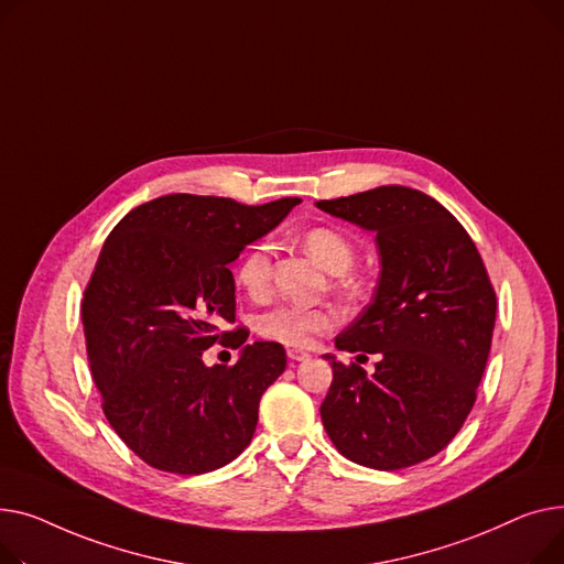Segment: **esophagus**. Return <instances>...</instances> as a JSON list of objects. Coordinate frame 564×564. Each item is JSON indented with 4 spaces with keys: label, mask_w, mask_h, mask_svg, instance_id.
<instances>
[{
    "label": "esophagus",
    "mask_w": 564,
    "mask_h": 564,
    "mask_svg": "<svg viewBox=\"0 0 564 564\" xmlns=\"http://www.w3.org/2000/svg\"><path fill=\"white\" fill-rule=\"evenodd\" d=\"M286 355H289V359H291V361H307V359H310V352H305V350H297V348H289V350H286Z\"/></svg>",
    "instance_id": "1"
}]
</instances>
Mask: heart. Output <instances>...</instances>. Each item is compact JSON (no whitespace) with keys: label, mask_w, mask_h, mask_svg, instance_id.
I'll list each match as a JSON object with an SVG mask.
<instances>
[{"label":"heart","mask_w":564,"mask_h":564,"mask_svg":"<svg viewBox=\"0 0 564 564\" xmlns=\"http://www.w3.org/2000/svg\"><path fill=\"white\" fill-rule=\"evenodd\" d=\"M305 250L321 263V267L337 275L339 284H348L346 271L355 263V243L341 229L329 225L310 227L303 235ZM237 284L250 297H263L271 289L273 278V248L269 241L250 246L235 269ZM337 325L335 310L327 307H305L295 303H282L263 312L257 321V333L267 339L280 341L284 346H307L316 335L327 333Z\"/></svg>","instance_id":"b5f03b06"}]
</instances>
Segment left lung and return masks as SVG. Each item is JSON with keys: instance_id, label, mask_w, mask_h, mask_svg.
I'll list each match as a JSON object with an SVG mask.
<instances>
[{"instance_id": "obj_1", "label": "left lung", "mask_w": 564, "mask_h": 564, "mask_svg": "<svg viewBox=\"0 0 564 564\" xmlns=\"http://www.w3.org/2000/svg\"><path fill=\"white\" fill-rule=\"evenodd\" d=\"M316 207L376 231L380 252L371 303L335 339L380 361L369 376L323 355L333 367L325 433L361 467L419 465L448 446L476 403L496 321L482 257L457 218L416 188L378 186Z\"/></svg>"}]
</instances>
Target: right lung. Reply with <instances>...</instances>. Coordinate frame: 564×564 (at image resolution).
Returning <instances> with one entry per match:
<instances>
[{
	"mask_svg": "<svg viewBox=\"0 0 564 564\" xmlns=\"http://www.w3.org/2000/svg\"><path fill=\"white\" fill-rule=\"evenodd\" d=\"M301 200L248 207L173 193L131 209L107 237L82 301L86 352L118 437L159 471L197 476L252 440L261 393L286 369L275 341L235 323L229 263ZM214 343L240 347L235 368H207Z\"/></svg>",
	"mask_w": 564,
	"mask_h": 564,
	"instance_id": "obj_1",
	"label": "right lung"
}]
</instances>
